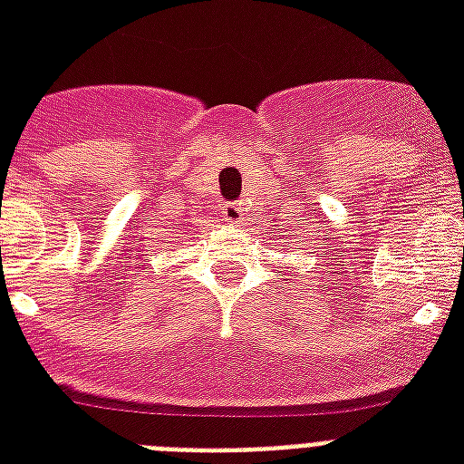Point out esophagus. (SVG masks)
I'll return each mask as SVG.
<instances>
[{
	"mask_svg": "<svg viewBox=\"0 0 464 464\" xmlns=\"http://www.w3.org/2000/svg\"><path fill=\"white\" fill-rule=\"evenodd\" d=\"M243 204L240 202H228L221 207V217H224V221H228V224H240L243 218H246V214H243Z\"/></svg>",
	"mask_w": 464,
	"mask_h": 464,
	"instance_id": "1",
	"label": "esophagus"
}]
</instances>
